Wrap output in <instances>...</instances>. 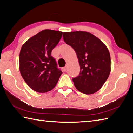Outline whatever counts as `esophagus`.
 I'll return each instance as SVG.
<instances>
[{"mask_svg": "<svg viewBox=\"0 0 133 133\" xmlns=\"http://www.w3.org/2000/svg\"><path fill=\"white\" fill-rule=\"evenodd\" d=\"M63 71H66L67 70V66H66V67H63Z\"/></svg>", "mask_w": 133, "mask_h": 133, "instance_id": "34e87169", "label": "esophagus"}]
</instances>
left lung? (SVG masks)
Here are the masks:
<instances>
[{
    "label": "left lung",
    "mask_w": 133,
    "mask_h": 133,
    "mask_svg": "<svg viewBox=\"0 0 133 133\" xmlns=\"http://www.w3.org/2000/svg\"><path fill=\"white\" fill-rule=\"evenodd\" d=\"M63 39L76 53L81 72L73 82L79 92L90 95L98 91L111 71V57L107 46L86 31L64 32Z\"/></svg>",
    "instance_id": "obj_1"
}]
</instances>
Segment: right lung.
<instances>
[{"instance_id": "1", "label": "right lung", "mask_w": 133, "mask_h": 133, "mask_svg": "<svg viewBox=\"0 0 133 133\" xmlns=\"http://www.w3.org/2000/svg\"><path fill=\"white\" fill-rule=\"evenodd\" d=\"M63 32L44 29L23 44L19 53V70L27 85L39 93L52 90L62 71L51 56L62 38Z\"/></svg>"}]
</instances>
